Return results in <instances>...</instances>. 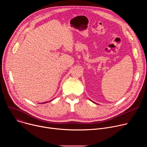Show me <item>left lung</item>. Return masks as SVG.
<instances>
[{
  "mask_svg": "<svg viewBox=\"0 0 147 147\" xmlns=\"http://www.w3.org/2000/svg\"><path fill=\"white\" fill-rule=\"evenodd\" d=\"M90 100H91V99H90ZM92 102H93V101H92Z\"/></svg>",
  "mask_w": 147,
  "mask_h": 147,
  "instance_id": "8db88e82",
  "label": "left lung"
}]
</instances>
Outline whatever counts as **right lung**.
Returning <instances> with one entry per match:
<instances>
[{
	"label": "right lung",
	"instance_id": "right-lung-1",
	"mask_svg": "<svg viewBox=\"0 0 147 147\" xmlns=\"http://www.w3.org/2000/svg\"><path fill=\"white\" fill-rule=\"evenodd\" d=\"M51 100H50V101H48V102H45V103H47V102H51Z\"/></svg>",
	"mask_w": 147,
	"mask_h": 147
}]
</instances>
